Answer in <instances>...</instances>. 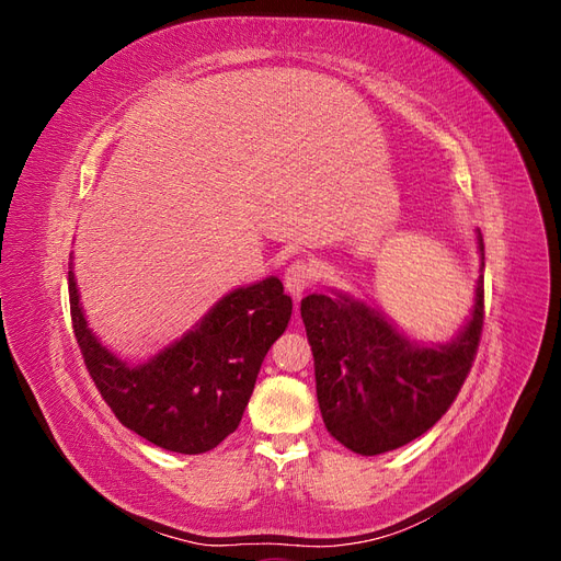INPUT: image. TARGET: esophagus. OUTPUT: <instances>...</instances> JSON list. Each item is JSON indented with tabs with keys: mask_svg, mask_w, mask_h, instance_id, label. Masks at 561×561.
<instances>
[{
	"mask_svg": "<svg viewBox=\"0 0 561 561\" xmlns=\"http://www.w3.org/2000/svg\"><path fill=\"white\" fill-rule=\"evenodd\" d=\"M316 280V266L307 260H297L285 271V287L295 299H299L304 293L309 290Z\"/></svg>",
	"mask_w": 561,
	"mask_h": 561,
	"instance_id": "esophagus-1",
	"label": "esophagus"
}]
</instances>
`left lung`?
<instances>
[{"instance_id": "obj_1", "label": "left lung", "mask_w": 561, "mask_h": 561, "mask_svg": "<svg viewBox=\"0 0 561 561\" xmlns=\"http://www.w3.org/2000/svg\"><path fill=\"white\" fill-rule=\"evenodd\" d=\"M301 320L316 360L322 421L344 447L375 456L433 428L456 400L480 346L484 278L474 290L470 322L443 346H416L379 311L346 295H309Z\"/></svg>"}]
</instances>
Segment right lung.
Returning a JSON list of instances; mask_svg holds the SVG:
<instances>
[{
	"instance_id": "right-lung-1",
	"label": "right lung",
	"mask_w": 561,
	"mask_h": 561,
	"mask_svg": "<svg viewBox=\"0 0 561 561\" xmlns=\"http://www.w3.org/2000/svg\"><path fill=\"white\" fill-rule=\"evenodd\" d=\"M70 316L83 365L114 416L161 449L203 454L239 428L264 355L290 322L293 299L278 278L239 287L196 330L138 367L100 346L72 271Z\"/></svg>"
}]
</instances>
